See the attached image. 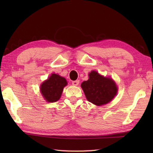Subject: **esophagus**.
I'll return each instance as SVG.
<instances>
[{
  "mask_svg": "<svg viewBox=\"0 0 153 153\" xmlns=\"http://www.w3.org/2000/svg\"><path fill=\"white\" fill-rule=\"evenodd\" d=\"M79 83V80L73 81V82H72V85H75V86H77V85H78Z\"/></svg>",
  "mask_w": 153,
  "mask_h": 153,
  "instance_id": "obj_1",
  "label": "esophagus"
}]
</instances>
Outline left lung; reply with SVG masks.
<instances>
[{
    "label": "left lung",
    "mask_w": 153,
    "mask_h": 153,
    "mask_svg": "<svg viewBox=\"0 0 153 153\" xmlns=\"http://www.w3.org/2000/svg\"><path fill=\"white\" fill-rule=\"evenodd\" d=\"M89 76V79L81 85L88 101L97 106L111 101L118 90L114 81L100 76L95 71H92Z\"/></svg>",
    "instance_id": "1"
}]
</instances>
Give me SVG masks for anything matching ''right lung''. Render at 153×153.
Returning <instances> with one entry per match:
<instances>
[{"instance_id":"1","label":"right lung","mask_w":153,"mask_h":153,"mask_svg":"<svg viewBox=\"0 0 153 153\" xmlns=\"http://www.w3.org/2000/svg\"><path fill=\"white\" fill-rule=\"evenodd\" d=\"M66 80L59 75L53 74L41 86V91L45 99L49 102L57 101L60 98Z\"/></svg>"}]
</instances>
